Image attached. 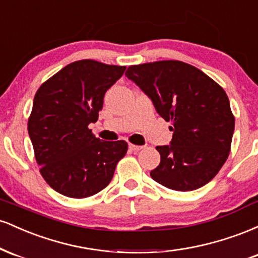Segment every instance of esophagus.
<instances>
[{"mask_svg":"<svg viewBox=\"0 0 258 258\" xmlns=\"http://www.w3.org/2000/svg\"><path fill=\"white\" fill-rule=\"evenodd\" d=\"M128 148L131 150H133V152H139V150L143 149V147H142V146H135V144H130Z\"/></svg>","mask_w":258,"mask_h":258,"instance_id":"1","label":"esophagus"}]
</instances>
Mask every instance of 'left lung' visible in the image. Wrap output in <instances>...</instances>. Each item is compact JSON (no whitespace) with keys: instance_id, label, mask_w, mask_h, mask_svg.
I'll return each mask as SVG.
<instances>
[{"instance_id":"8db88e82","label":"left lung","mask_w":258,"mask_h":258,"mask_svg":"<svg viewBox=\"0 0 258 258\" xmlns=\"http://www.w3.org/2000/svg\"><path fill=\"white\" fill-rule=\"evenodd\" d=\"M125 75L152 99L173 131L170 146H159L161 161L152 178L168 189L190 191L209 183L228 159L234 115L217 82L179 60L131 65Z\"/></svg>"}]
</instances>
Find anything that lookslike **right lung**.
<instances>
[{
  "label": "right lung",
  "mask_w": 258,
  "mask_h": 258,
  "mask_svg": "<svg viewBox=\"0 0 258 258\" xmlns=\"http://www.w3.org/2000/svg\"><path fill=\"white\" fill-rule=\"evenodd\" d=\"M125 69L92 59L74 61L35 94L29 136L41 174L58 193L75 199L99 193L126 155L125 141L100 142L88 128L98 120L105 92Z\"/></svg>",
  "instance_id": "obj_1"
}]
</instances>
